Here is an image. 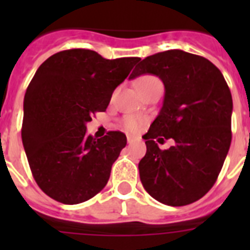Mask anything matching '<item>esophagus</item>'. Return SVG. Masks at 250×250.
Returning a JSON list of instances; mask_svg holds the SVG:
<instances>
[{
	"mask_svg": "<svg viewBox=\"0 0 250 250\" xmlns=\"http://www.w3.org/2000/svg\"><path fill=\"white\" fill-rule=\"evenodd\" d=\"M135 140H136V137L135 136H131V135H128V136H127V141H128V144H132Z\"/></svg>",
	"mask_w": 250,
	"mask_h": 250,
	"instance_id": "esophagus-1",
	"label": "esophagus"
}]
</instances>
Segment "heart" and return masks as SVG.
Segmentation results:
<instances>
[{
	"label": "heart",
	"mask_w": 250,
	"mask_h": 250,
	"mask_svg": "<svg viewBox=\"0 0 250 250\" xmlns=\"http://www.w3.org/2000/svg\"><path fill=\"white\" fill-rule=\"evenodd\" d=\"M153 82H160L157 78H153V76H143L139 79L137 84H148L153 83ZM143 118L137 117V115H127V117L123 119V127L128 131H136L141 125H143Z\"/></svg>",
	"instance_id": "obj_1"
}]
</instances>
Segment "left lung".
<instances>
[{
    "mask_svg": "<svg viewBox=\"0 0 250 250\" xmlns=\"http://www.w3.org/2000/svg\"><path fill=\"white\" fill-rule=\"evenodd\" d=\"M152 74L165 85L160 114L145 133L140 180L157 201L184 206L205 196L221 172L231 145L232 96L217 66L179 49L157 53L137 64L129 79ZM174 138L161 151L154 141Z\"/></svg>",
    "mask_w": 250,
    "mask_h": 250,
    "instance_id": "1",
    "label": "left lung"
}]
</instances>
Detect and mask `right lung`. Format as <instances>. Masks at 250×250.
Segmentation results:
<instances>
[{"label": "right lung", "instance_id": "right-lung-1", "mask_svg": "<svg viewBox=\"0 0 250 250\" xmlns=\"http://www.w3.org/2000/svg\"><path fill=\"white\" fill-rule=\"evenodd\" d=\"M139 61L70 49L37 68L24 94L21 141L33 178L49 197L75 205L106 186L127 137L110 131L94 139L85 133L86 123L105 111L114 89Z\"/></svg>", "mask_w": 250, "mask_h": 250}]
</instances>
